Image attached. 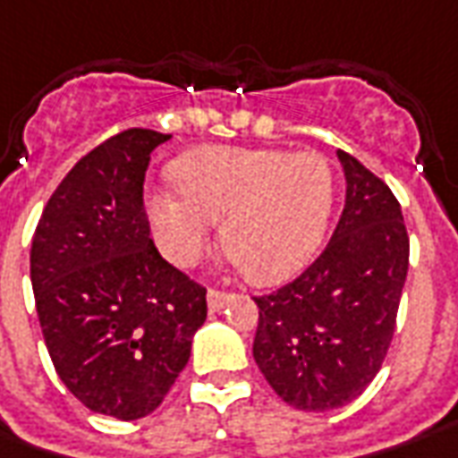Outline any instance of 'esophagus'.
I'll use <instances>...</instances> for the list:
<instances>
[{
  "mask_svg": "<svg viewBox=\"0 0 458 458\" xmlns=\"http://www.w3.org/2000/svg\"><path fill=\"white\" fill-rule=\"evenodd\" d=\"M230 298H233V295H230L228 291H217V288H210V291H208V308H210V313H217L220 308L228 303Z\"/></svg>",
  "mask_w": 458,
  "mask_h": 458,
  "instance_id": "obj_1",
  "label": "esophagus"
}]
</instances>
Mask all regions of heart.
Returning <instances> with one entry per match:
<instances>
[{"mask_svg":"<svg viewBox=\"0 0 458 458\" xmlns=\"http://www.w3.org/2000/svg\"><path fill=\"white\" fill-rule=\"evenodd\" d=\"M177 190L148 210L165 255L192 266L220 216V248L248 281L291 276L316 250L334 203V175L318 152L217 148L177 165Z\"/></svg>","mask_w":458,"mask_h":458,"instance_id":"heart-1","label":"heart"}]
</instances>
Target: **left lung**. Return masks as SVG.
<instances>
[{
    "mask_svg": "<svg viewBox=\"0 0 458 458\" xmlns=\"http://www.w3.org/2000/svg\"><path fill=\"white\" fill-rule=\"evenodd\" d=\"M346 203L323 253L298 278L255 295L253 359L301 411L346 406L371 384L396 331L409 233L391 188L338 150Z\"/></svg>",
    "mask_w": 458,
    "mask_h": 458,
    "instance_id": "left-lung-1",
    "label": "left lung"
}]
</instances>
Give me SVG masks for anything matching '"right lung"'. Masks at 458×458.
I'll return each mask as SVG.
<instances>
[{
	"label": "right lung",
	"mask_w": 458,
	"mask_h": 458,
	"mask_svg": "<svg viewBox=\"0 0 458 458\" xmlns=\"http://www.w3.org/2000/svg\"><path fill=\"white\" fill-rule=\"evenodd\" d=\"M165 140L130 127L87 152L45 205L30 255L55 371L89 411L123 421L163 403L208 316L203 285L150 238L145 173Z\"/></svg>",
	"instance_id": "add662e5"
}]
</instances>
